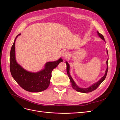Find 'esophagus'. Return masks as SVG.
Instances as JSON below:
<instances>
[{
	"instance_id": "1",
	"label": "esophagus",
	"mask_w": 120,
	"mask_h": 120,
	"mask_svg": "<svg viewBox=\"0 0 120 120\" xmlns=\"http://www.w3.org/2000/svg\"><path fill=\"white\" fill-rule=\"evenodd\" d=\"M68 54L69 52L67 50H64L61 52V55H62V56L64 57H67L68 56Z\"/></svg>"
}]
</instances>
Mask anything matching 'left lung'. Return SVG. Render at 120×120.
Masks as SVG:
<instances>
[{
    "mask_svg": "<svg viewBox=\"0 0 120 120\" xmlns=\"http://www.w3.org/2000/svg\"><path fill=\"white\" fill-rule=\"evenodd\" d=\"M97 33H98V34L99 35V37L105 41V40L104 37H103V35L101 34L100 33H99V31H97ZM107 54H108V50H107ZM108 59H109V56H108V60L106 61V64H107V68L106 69V71H105V74L104 75V77L101 78L100 79V80H99L98 82H97L95 83H94L93 85H92L91 86H90V87H89V88H81L75 84V82L73 80V79H72V78L71 77V76L70 74V65H69V64L68 63L67 61H66L67 74H68V75L69 79H70V82H71V85L72 88L75 89V90H77V92L83 93H90V92H91L93 91V90H95L98 88V87L100 86L101 83L105 80V79H106V77L107 75V72H108Z\"/></svg>",
    "mask_w": 120,
    "mask_h": 120,
    "instance_id": "8db88e82",
    "label": "left lung"
}]
</instances>
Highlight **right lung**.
Segmentation results:
<instances>
[{
  "mask_svg": "<svg viewBox=\"0 0 120 120\" xmlns=\"http://www.w3.org/2000/svg\"><path fill=\"white\" fill-rule=\"evenodd\" d=\"M18 34L14 40L10 53V71L13 78L21 88L30 92H40L48 88L52 72L63 60L60 58L56 61L48 62L44 69L37 72H31L26 71L18 64L15 60V42Z\"/></svg>",
  "mask_w": 120,
  "mask_h": 120,
  "instance_id": "1",
  "label": "right lung"
}]
</instances>
